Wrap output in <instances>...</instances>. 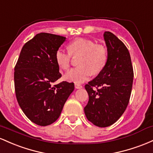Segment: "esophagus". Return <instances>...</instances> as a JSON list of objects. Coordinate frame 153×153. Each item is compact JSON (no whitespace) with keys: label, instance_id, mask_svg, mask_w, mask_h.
Listing matches in <instances>:
<instances>
[{"label":"esophagus","instance_id":"1","mask_svg":"<svg viewBox=\"0 0 153 153\" xmlns=\"http://www.w3.org/2000/svg\"><path fill=\"white\" fill-rule=\"evenodd\" d=\"M75 88H76V89H81V88H82V86L81 85H79V84L75 83Z\"/></svg>","mask_w":153,"mask_h":153}]
</instances>
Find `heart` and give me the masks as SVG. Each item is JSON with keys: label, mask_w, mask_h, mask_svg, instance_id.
I'll use <instances>...</instances> for the list:
<instances>
[{"label": "heart", "mask_w": 153, "mask_h": 153, "mask_svg": "<svg viewBox=\"0 0 153 153\" xmlns=\"http://www.w3.org/2000/svg\"><path fill=\"white\" fill-rule=\"evenodd\" d=\"M68 51L59 48L55 54L56 63L61 69L67 70L71 63V56H80L78 61L79 67L72 68L63 76L68 82L82 83L88 79L92 74H97L108 61V53L105 46L97 44L92 39L79 38L68 45Z\"/></svg>", "instance_id": "1"}]
</instances>
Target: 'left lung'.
Returning a JSON list of instances; mask_svg holds the SVG:
<instances>
[{
	"label": "left lung",
	"mask_w": 153,
	"mask_h": 153,
	"mask_svg": "<svg viewBox=\"0 0 153 153\" xmlns=\"http://www.w3.org/2000/svg\"><path fill=\"white\" fill-rule=\"evenodd\" d=\"M108 53L105 66L86 85L89 95L85 114L88 121L99 127L117 121L127 107L131 96L134 71L129 52L122 41L104 32Z\"/></svg>",
	"instance_id": "1"
}]
</instances>
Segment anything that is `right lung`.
I'll list each match as a JSON object with an SVG mask.
<instances>
[{"instance_id":"1","label":"right lung","mask_w":153,"mask_h":153,"mask_svg":"<svg viewBox=\"0 0 153 153\" xmlns=\"http://www.w3.org/2000/svg\"><path fill=\"white\" fill-rule=\"evenodd\" d=\"M66 40L60 35L42 32L26 42L14 68L15 92L27 117L39 126H48L59 118L74 84L62 82L55 54Z\"/></svg>"}]
</instances>
